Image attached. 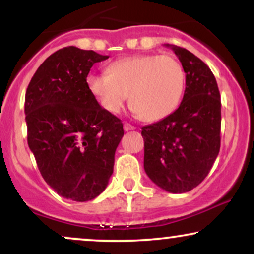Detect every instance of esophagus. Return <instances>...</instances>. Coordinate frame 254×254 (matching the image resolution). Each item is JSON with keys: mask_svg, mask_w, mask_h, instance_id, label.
<instances>
[{"mask_svg": "<svg viewBox=\"0 0 254 254\" xmlns=\"http://www.w3.org/2000/svg\"><path fill=\"white\" fill-rule=\"evenodd\" d=\"M123 127H124L125 131H130V130H135V129H136V127H133V125H131V124H129V123H124Z\"/></svg>", "mask_w": 254, "mask_h": 254, "instance_id": "esophagus-1", "label": "esophagus"}]
</instances>
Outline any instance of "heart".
Wrapping results in <instances>:
<instances>
[{
    "instance_id": "b5f03b06",
    "label": "heart",
    "mask_w": 254,
    "mask_h": 254,
    "mask_svg": "<svg viewBox=\"0 0 254 254\" xmlns=\"http://www.w3.org/2000/svg\"><path fill=\"white\" fill-rule=\"evenodd\" d=\"M107 74H90L87 87L101 107L116 115L129 94L133 113L144 122L170 116L182 100L185 72L176 57L138 55L116 61Z\"/></svg>"
}]
</instances>
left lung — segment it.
Listing matches in <instances>:
<instances>
[{
	"label": "left lung",
	"instance_id": "1",
	"mask_svg": "<svg viewBox=\"0 0 254 254\" xmlns=\"http://www.w3.org/2000/svg\"><path fill=\"white\" fill-rule=\"evenodd\" d=\"M186 75L183 101L170 116L142 127L144 171L171 193L191 191L208 176L221 144V98L209 66L192 52L166 44Z\"/></svg>",
	"mask_w": 254,
	"mask_h": 254
}]
</instances>
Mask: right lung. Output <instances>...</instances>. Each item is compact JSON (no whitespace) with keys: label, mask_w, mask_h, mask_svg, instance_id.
<instances>
[{"label":"right lung","mask_w":254,"mask_h":254,"mask_svg":"<svg viewBox=\"0 0 254 254\" xmlns=\"http://www.w3.org/2000/svg\"><path fill=\"white\" fill-rule=\"evenodd\" d=\"M109 58L75 46L49 56L25 97L28 147L48 185L60 196L87 202L106 189L123 124L87 87L93 64Z\"/></svg>","instance_id":"1"}]
</instances>
